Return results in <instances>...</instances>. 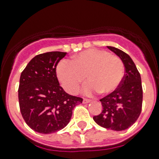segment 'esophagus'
<instances>
[{
    "label": "esophagus",
    "mask_w": 159,
    "mask_h": 159,
    "mask_svg": "<svg viewBox=\"0 0 159 159\" xmlns=\"http://www.w3.org/2000/svg\"><path fill=\"white\" fill-rule=\"evenodd\" d=\"M82 102H83L84 104H87V103H89V102H91V100H89V99H83Z\"/></svg>",
    "instance_id": "obj_1"
}]
</instances>
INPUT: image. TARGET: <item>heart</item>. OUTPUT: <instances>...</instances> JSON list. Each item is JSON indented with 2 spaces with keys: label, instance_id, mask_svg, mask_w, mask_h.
I'll use <instances>...</instances> for the list:
<instances>
[{
  "label": "heart",
  "instance_id": "1",
  "mask_svg": "<svg viewBox=\"0 0 159 159\" xmlns=\"http://www.w3.org/2000/svg\"><path fill=\"white\" fill-rule=\"evenodd\" d=\"M56 74L66 92L75 94L85 81L83 87L87 96L101 92L108 95L116 91L123 81L125 67L121 59L105 50L88 49L75 55L72 62L60 61Z\"/></svg>",
  "mask_w": 159,
  "mask_h": 159
}]
</instances>
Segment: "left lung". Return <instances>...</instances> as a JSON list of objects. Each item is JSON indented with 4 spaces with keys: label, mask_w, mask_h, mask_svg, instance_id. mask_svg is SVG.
I'll list each match as a JSON object with an SVG mask.
<instances>
[{
    "label": "left lung",
    "mask_w": 159,
    "mask_h": 159,
    "mask_svg": "<svg viewBox=\"0 0 159 159\" xmlns=\"http://www.w3.org/2000/svg\"><path fill=\"white\" fill-rule=\"evenodd\" d=\"M107 48L116 53L123 62L125 74L120 87L114 92L100 100L102 113L95 116V122L103 128L121 131L129 128L142 110L143 89L141 77L133 60L127 53L115 47Z\"/></svg>",
    "instance_id": "8db88e82"
}]
</instances>
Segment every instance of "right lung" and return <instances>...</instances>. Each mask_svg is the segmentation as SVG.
Returning a JSON list of instances; mask_svg holds the SVG:
<instances>
[{"instance_id": "right-lung-1", "label": "right lung", "mask_w": 159, "mask_h": 159, "mask_svg": "<svg viewBox=\"0 0 159 159\" xmlns=\"http://www.w3.org/2000/svg\"><path fill=\"white\" fill-rule=\"evenodd\" d=\"M64 52L41 53L30 61L21 72L18 90L21 115L33 130L52 134L69 123L72 110L82 98L67 94L60 87L56 67Z\"/></svg>"}]
</instances>
